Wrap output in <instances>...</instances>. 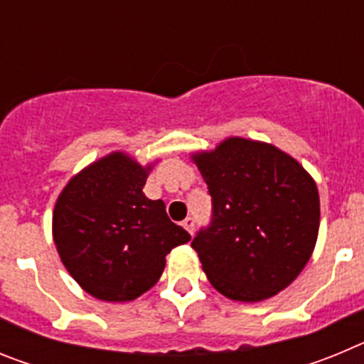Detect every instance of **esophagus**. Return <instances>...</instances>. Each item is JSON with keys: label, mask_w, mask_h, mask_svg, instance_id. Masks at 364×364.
Returning a JSON list of instances; mask_svg holds the SVG:
<instances>
[{"label": "esophagus", "mask_w": 364, "mask_h": 364, "mask_svg": "<svg viewBox=\"0 0 364 364\" xmlns=\"http://www.w3.org/2000/svg\"><path fill=\"white\" fill-rule=\"evenodd\" d=\"M182 226H184L189 233H193V230H195V218L188 217L184 222H182Z\"/></svg>", "instance_id": "34e87169"}]
</instances>
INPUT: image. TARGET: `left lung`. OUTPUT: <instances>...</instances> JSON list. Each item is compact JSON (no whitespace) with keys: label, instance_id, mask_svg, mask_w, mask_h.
I'll return each mask as SVG.
<instances>
[{"label":"left lung","instance_id":"obj_1","mask_svg":"<svg viewBox=\"0 0 364 364\" xmlns=\"http://www.w3.org/2000/svg\"><path fill=\"white\" fill-rule=\"evenodd\" d=\"M193 159L211 195V220L191 247L215 290L242 302L284 290L319 233L314 178L290 154L246 138H228Z\"/></svg>","mask_w":364,"mask_h":364}]
</instances>
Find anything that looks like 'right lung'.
Returning a JSON list of instances; mask_svg holds the SVG:
<instances>
[{"label": "right lung", "instance_id": "obj_1", "mask_svg": "<svg viewBox=\"0 0 364 364\" xmlns=\"http://www.w3.org/2000/svg\"><path fill=\"white\" fill-rule=\"evenodd\" d=\"M149 167L112 153L85 167L58 197L54 244L73 279L92 297L133 301L156 284L166 255L191 235L162 200L144 195Z\"/></svg>", "mask_w": 364, "mask_h": 364}]
</instances>
